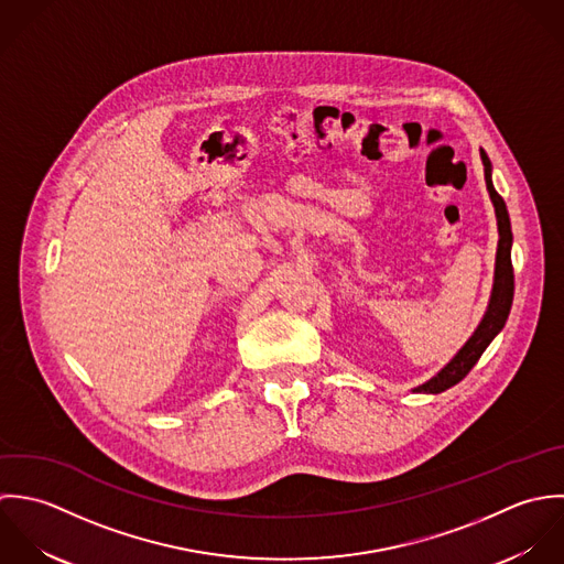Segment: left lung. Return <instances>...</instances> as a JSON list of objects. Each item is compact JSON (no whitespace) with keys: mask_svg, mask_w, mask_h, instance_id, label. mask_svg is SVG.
I'll list each match as a JSON object with an SVG mask.
<instances>
[{"mask_svg":"<svg viewBox=\"0 0 564 564\" xmlns=\"http://www.w3.org/2000/svg\"><path fill=\"white\" fill-rule=\"evenodd\" d=\"M479 156L484 163L486 189H488L492 207H495L497 230H499L497 254H495V279H492L488 307L484 312L481 323L473 332V336L466 339V344L453 355L449 364L445 368H441L438 375H434L430 381L416 386L412 392L441 394V392L449 390L451 386L459 383L470 372V368L477 364V359L488 348V344L501 334V329L506 327L510 307H512V296H514V272H512V254H510L512 252V226H510L506 203L492 185V163L484 150H479Z\"/></svg>","mask_w":564,"mask_h":564,"instance_id":"left-lung-1","label":"left lung"}]
</instances>
